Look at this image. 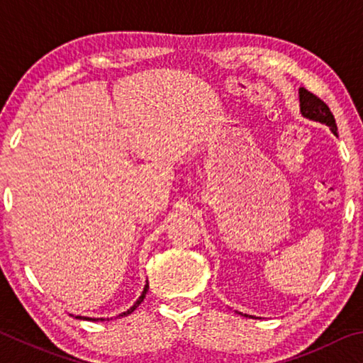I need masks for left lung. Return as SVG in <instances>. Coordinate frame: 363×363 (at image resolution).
<instances>
[{
  "mask_svg": "<svg viewBox=\"0 0 363 363\" xmlns=\"http://www.w3.org/2000/svg\"><path fill=\"white\" fill-rule=\"evenodd\" d=\"M299 112L307 120L318 121V123H322V125H327L331 130V133H333L335 136H337V128H336V123H335V116H333V113H331V110L328 108L327 104L318 99L317 96L309 93V91L304 89V88H299ZM235 312H237V314L243 315V317H253L255 318V315L242 314V312H238V311H235Z\"/></svg>",
  "mask_w": 363,
  "mask_h": 363,
  "instance_id": "1",
  "label": "left lung"
}]
</instances>
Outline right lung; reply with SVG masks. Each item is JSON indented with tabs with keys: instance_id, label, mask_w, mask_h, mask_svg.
<instances>
[{
	"instance_id": "right-lung-1",
	"label": "right lung",
	"mask_w": 363,
	"mask_h": 363,
	"mask_svg": "<svg viewBox=\"0 0 363 363\" xmlns=\"http://www.w3.org/2000/svg\"><path fill=\"white\" fill-rule=\"evenodd\" d=\"M147 291H149V281H147L145 284V286H144V290H143V293H140V296L138 298V301L136 303H134L130 309L128 311H125V312H121V314H118L116 315V318H120V317H126V315H130L131 312H134L139 307V304L143 303L144 301V298H145V294H147ZM73 317V315H72ZM75 318H78V320H89V322H104V320H112V318H104V317H101V318H94V317H84V315H77Z\"/></svg>"
}]
</instances>
